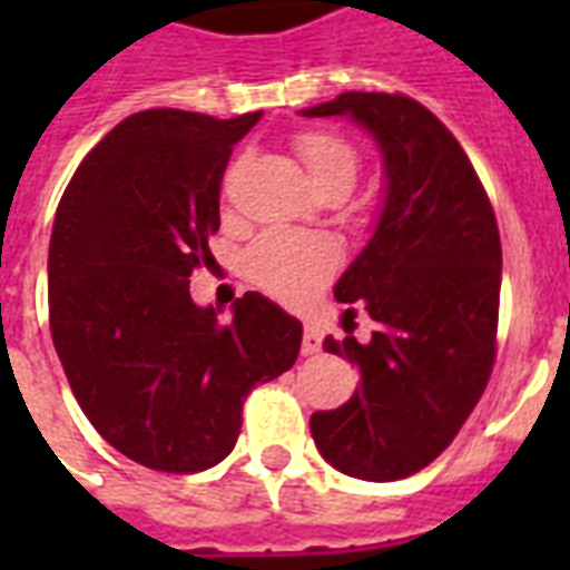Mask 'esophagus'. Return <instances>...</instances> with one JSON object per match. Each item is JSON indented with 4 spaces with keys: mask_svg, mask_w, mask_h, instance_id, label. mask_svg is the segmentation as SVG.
<instances>
[{
    "mask_svg": "<svg viewBox=\"0 0 570 570\" xmlns=\"http://www.w3.org/2000/svg\"><path fill=\"white\" fill-rule=\"evenodd\" d=\"M302 352H304V355H316V352H322V331H320V325H307V328H304Z\"/></svg>",
    "mask_w": 570,
    "mask_h": 570,
    "instance_id": "1",
    "label": "esophagus"
}]
</instances>
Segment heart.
I'll return each mask as SVG.
<instances>
[{"label": "heart", "instance_id": "1", "mask_svg": "<svg viewBox=\"0 0 570 570\" xmlns=\"http://www.w3.org/2000/svg\"><path fill=\"white\" fill-rule=\"evenodd\" d=\"M295 150L316 191H346L357 180V150L346 138L311 129L295 138ZM248 277L284 304L307 302L337 268V248L322 236L272 230L254 242L245 259Z\"/></svg>", "mask_w": 570, "mask_h": 570}]
</instances>
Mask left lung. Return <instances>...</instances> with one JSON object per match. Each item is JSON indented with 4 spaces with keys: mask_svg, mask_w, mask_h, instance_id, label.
Wrapping results in <instances>:
<instances>
[{
    "mask_svg": "<svg viewBox=\"0 0 570 570\" xmlns=\"http://www.w3.org/2000/svg\"><path fill=\"white\" fill-rule=\"evenodd\" d=\"M302 115L352 118L384 168L373 236L334 286L337 302H357L379 328L370 343L325 337V352L361 370V387L346 405L316 411L311 434L340 473L393 482L432 464L485 390L500 230L468 154L411 97L346 91Z\"/></svg>",
    "mask_w": 570,
    "mask_h": 570,
    "instance_id": "8db88e82",
    "label": "left lung"
}]
</instances>
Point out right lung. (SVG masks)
<instances>
[{
	"label": "right lung",
	"instance_id": "obj_1",
	"mask_svg": "<svg viewBox=\"0 0 570 570\" xmlns=\"http://www.w3.org/2000/svg\"><path fill=\"white\" fill-rule=\"evenodd\" d=\"M263 111L218 120L129 115L85 156L49 239V331L76 402L127 459L163 473L215 468L236 446L245 396L286 373L302 322L266 295L191 302L209 263L233 145Z\"/></svg>",
	"mask_w": 570,
	"mask_h": 570
}]
</instances>
